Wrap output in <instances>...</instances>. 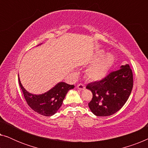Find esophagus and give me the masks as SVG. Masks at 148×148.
<instances>
[{"mask_svg":"<svg viewBox=\"0 0 148 148\" xmlns=\"http://www.w3.org/2000/svg\"><path fill=\"white\" fill-rule=\"evenodd\" d=\"M77 88L80 90H85V89H86V87L84 86V85L80 84L77 85Z\"/></svg>","mask_w":148,"mask_h":148,"instance_id":"obj_1","label":"esophagus"}]
</instances>
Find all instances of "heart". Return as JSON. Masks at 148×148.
Listing matches in <instances>:
<instances>
[{
  "mask_svg": "<svg viewBox=\"0 0 148 148\" xmlns=\"http://www.w3.org/2000/svg\"><path fill=\"white\" fill-rule=\"evenodd\" d=\"M104 55V52H98L95 56L94 60ZM114 62V57L112 54H108L89 66L86 71V77L92 82L102 80L107 75L109 70L112 67Z\"/></svg>",
  "mask_w": 148,
  "mask_h": 148,
  "instance_id": "b5f03b06",
  "label": "heart"
}]
</instances>
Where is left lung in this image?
Segmentation results:
<instances>
[{
	"instance_id": "1",
	"label": "left lung",
	"mask_w": 148,
	"mask_h": 148,
	"mask_svg": "<svg viewBox=\"0 0 148 148\" xmlns=\"http://www.w3.org/2000/svg\"><path fill=\"white\" fill-rule=\"evenodd\" d=\"M133 73L128 64L112 71L100 81L90 83L86 88L92 92L88 104L93 114L110 116L119 111L128 100L133 88Z\"/></svg>"
}]
</instances>
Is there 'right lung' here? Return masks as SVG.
I'll use <instances>...</instances> for the list:
<instances>
[{
	"mask_svg": "<svg viewBox=\"0 0 148 148\" xmlns=\"http://www.w3.org/2000/svg\"><path fill=\"white\" fill-rule=\"evenodd\" d=\"M19 84L26 102L30 108L38 114L46 116H52L57 112L69 90L73 89L75 87L73 85L59 82L47 92L36 95L28 92L23 88L19 77Z\"/></svg>",
	"mask_w": 148,
	"mask_h": 148,
	"instance_id": "obj_1",
	"label": "right lung"
}]
</instances>
